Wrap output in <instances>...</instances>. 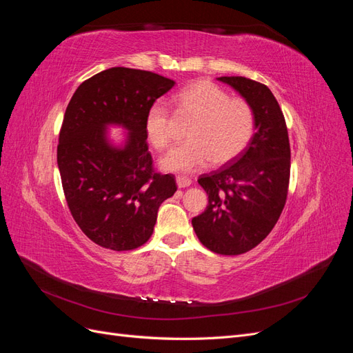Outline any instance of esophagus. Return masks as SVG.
Segmentation results:
<instances>
[{"label":"esophagus","instance_id":"esophagus-1","mask_svg":"<svg viewBox=\"0 0 353 353\" xmlns=\"http://www.w3.org/2000/svg\"><path fill=\"white\" fill-rule=\"evenodd\" d=\"M191 183H193V181H191L188 176H183V175H178V176H176V184H178L179 188L190 187Z\"/></svg>","mask_w":353,"mask_h":353}]
</instances>
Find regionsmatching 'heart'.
I'll return each mask as SVG.
<instances>
[{
  "label": "heart",
  "instance_id": "obj_1",
  "mask_svg": "<svg viewBox=\"0 0 353 353\" xmlns=\"http://www.w3.org/2000/svg\"><path fill=\"white\" fill-rule=\"evenodd\" d=\"M176 117H191L185 130L188 140L175 145L160 160L169 172L190 174L213 165H225L244 152L254 134L253 108L241 97L228 92L212 81L200 79L179 90L172 97ZM172 116L163 104L148 108L144 132L148 143L163 150L170 143Z\"/></svg>",
  "mask_w": 353,
  "mask_h": 353
}]
</instances>
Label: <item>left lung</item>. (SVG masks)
<instances>
[{
    "instance_id": "left-lung-1",
    "label": "left lung",
    "mask_w": 353,
    "mask_h": 353,
    "mask_svg": "<svg viewBox=\"0 0 353 353\" xmlns=\"http://www.w3.org/2000/svg\"><path fill=\"white\" fill-rule=\"evenodd\" d=\"M218 79L250 103L256 132L231 163L199 176L209 203L191 222L210 252L237 256L263 241L281 215L290 183V143L283 110L266 85L244 77Z\"/></svg>"
}]
</instances>
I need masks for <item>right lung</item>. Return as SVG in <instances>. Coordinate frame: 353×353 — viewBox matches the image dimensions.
Wrapping results in <instances>:
<instances>
[{"label":"right lung","mask_w":353,"mask_h":353,"mask_svg":"<svg viewBox=\"0 0 353 353\" xmlns=\"http://www.w3.org/2000/svg\"><path fill=\"white\" fill-rule=\"evenodd\" d=\"M174 85L148 70L112 68L83 81L68 104L57 145L61 185L74 222L100 248L147 243L159 206L176 191L172 174L154 170L144 132L148 108ZM109 123L130 131L125 149L105 141Z\"/></svg>","instance_id":"1"}]
</instances>
